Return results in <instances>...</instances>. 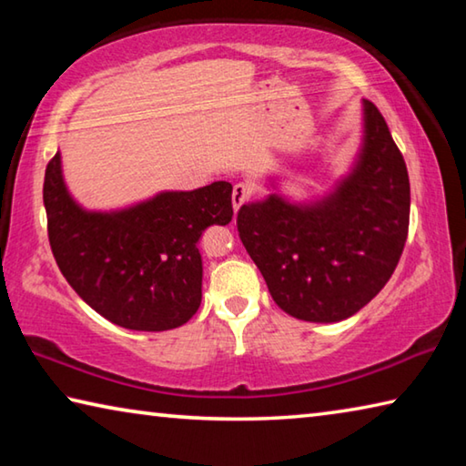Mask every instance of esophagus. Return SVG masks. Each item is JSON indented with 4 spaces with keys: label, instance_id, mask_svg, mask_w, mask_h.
Here are the masks:
<instances>
[{
    "label": "esophagus",
    "instance_id": "34e87169",
    "mask_svg": "<svg viewBox=\"0 0 466 466\" xmlns=\"http://www.w3.org/2000/svg\"><path fill=\"white\" fill-rule=\"evenodd\" d=\"M252 193H255V188H252L248 183L234 185V191H232V208H234V211H238L242 205L250 199Z\"/></svg>",
    "mask_w": 466,
    "mask_h": 466
}]
</instances>
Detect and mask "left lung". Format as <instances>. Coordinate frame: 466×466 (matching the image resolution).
Listing matches in <instances>:
<instances>
[{
    "label": "left lung",
    "instance_id": "1",
    "mask_svg": "<svg viewBox=\"0 0 466 466\" xmlns=\"http://www.w3.org/2000/svg\"><path fill=\"white\" fill-rule=\"evenodd\" d=\"M409 209L403 154L380 110L364 100V146L333 193L310 205L273 193L242 205L236 226L283 312L339 322L390 279L407 242Z\"/></svg>",
    "mask_w": 466,
    "mask_h": 466
}]
</instances>
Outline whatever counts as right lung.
<instances>
[{"label": "right lung", "mask_w": 466, "mask_h": 466, "mask_svg": "<svg viewBox=\"0 0 466 466\" xmlns=\"http://www.w3.org/2000/svg\"><path fill=\"white\" fill-rule=\"evenodd\" d=\"M46 230L63 278L106 320L131 330H168L201 304L203 265L197 244L208 226L232 219V185L167 191L129 209L86 211L55 154L45 170Z\"/></svg>", "instance_id": "right-lung-1"}]
</instances>
